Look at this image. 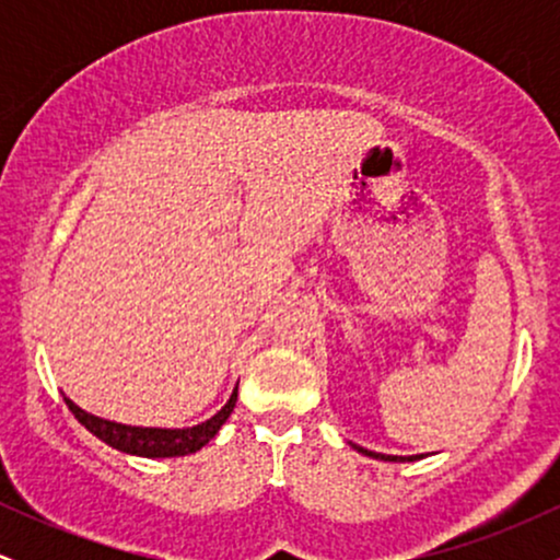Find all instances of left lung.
<instances>
[{
  "label": "left lung",
  "instance_id": "1",
  "mask_svg": "<svg viewBox=\"0 0 560 560\" xmlns=\"http://www.w3.org/2000/svg\"><path fill=\"white\" fill-rule=\"evenodd\" d=\"M358 450V453L369 455V458H376V460H389V464H410V460H419L423 455H384V453H374V450H365L361 445H352Z\"/></svg>",
  "mask_w": 560,
  "mask_h": 560
}]
</instances>
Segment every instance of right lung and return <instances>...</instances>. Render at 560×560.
Listing matches in <instances>:
<instances>
[{
    "label": "right lung",
    "mask_w": 560,
    "mask_h": 560,
    "mask_svg": "<svg viewBox=\"0 0 560 560\" xmlns=\"http://www.w3.org/2000/svg\"><path fill=\"white\" fill-rule=\"evenodd\" d=\"M236 389L231 392V397L213 419L197 423V427H184V429H160V427H128V423L107 421L100 416L89 413L75 405L70 397H66L70 413L79 419L81 427H86L96 440H102L105 445H110L120 453L139 455V458H178V455H191L197 450H202L210 440L218 434V429L226 423L236 405Z\"/></svg>",
    "instance_id": "obj_1"
}]
</instances>
